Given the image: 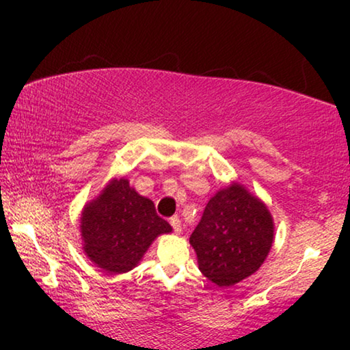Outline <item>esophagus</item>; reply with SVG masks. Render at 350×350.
Masks as SVG:
<instances>
[{
	"mask_svg": "<svg viewBox=\"0 0 350 350\" xmlns=\"http://www.w3.org/2000/svg\"><path fill=\"white\" fill-rule=\"evenodd\" d=\"M170 226L174 228V232L180 234L181 232V221H180V218L178 217H172L170 218Z\"/></svg>",
	"mask_w": 350,
	"mask_h": 350,
	"instance_id": "obj_1",
	"label": "esophagus"
}]
</instances>
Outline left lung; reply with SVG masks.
<instances>
[{"mask_svg":"<svg viewBox=\"0 0 350 350\" xmlns=\"http://www.w3.org/2000/svg\"><path fill=\"white\" fill-rule=\"evenodd\" d=\"M272 239L269 210L234 183L208 200L189 242L198 253L200 272L218 286H231L256 272Z\"/></svg>","mask_w":350,"mask_h":350,"instance_id":"left-lung-1","label":"left lung"}]
</instances>
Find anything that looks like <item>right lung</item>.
<instances>
[{
	"instance_id": "add662e5",
	"label": "right lung",
	"mask_w": 350,
	"mask_h": 350,
	"mask_svg": "<svg viewBox=\"0 0 350 350\" xmlns=\"http://www.w3.org/2000/svg\"><path fill=\"white\" fill-rule=\"evenodd\" d=\"M170 231V224L156 213L154 204L124 178L113 180L97 199L85 205L81 217L84 252L109 274L131 271L151 242Z\"/></svg>"
}]
</instances>
